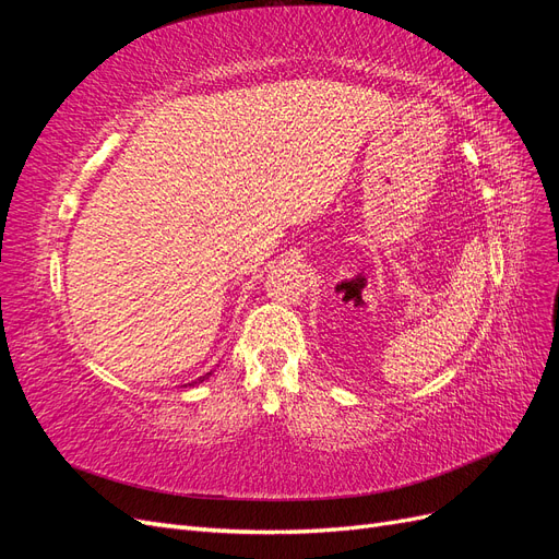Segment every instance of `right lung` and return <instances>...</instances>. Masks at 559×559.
I'll list each match as a JSON object with an SVG mask.
<instances>
[{
    "label": "right lung",
    "instance_id": "obj_1",
    "mask_svg": "<svg viewBox=\"0 0 559 559\" xmlns=\"http://www.w3.org/2000/svg\"><path fill=\"white\" fill-rule=\"evenodd\" d=\"M210 376H212V373H205V376H202V378H198L195 382H189V386H193V384H200V382H205ZM183 386H186V384H183Z\"/></svg>",
    "mask_w": 559,
    "mask_h": 559
}]
</instances>
